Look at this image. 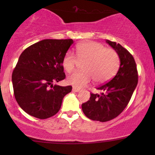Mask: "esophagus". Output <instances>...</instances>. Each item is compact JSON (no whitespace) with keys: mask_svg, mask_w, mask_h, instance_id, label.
Listing matches in <instances>:
<instances>
[{"mask_svg":"<svg viewBox=\"0 0 155 155\" xmlns=\"http://www.w3.org/2000/svg\"><path fill=\"white\" fill-rule=\"evenodd\" d=\"M81 91L80 88H79V87H73V91L74 92H79Z\"/></svg>","mask_w":155,"mask_h":155,"instance_id":"34e87169","label":"esophagus"}]
</instances>
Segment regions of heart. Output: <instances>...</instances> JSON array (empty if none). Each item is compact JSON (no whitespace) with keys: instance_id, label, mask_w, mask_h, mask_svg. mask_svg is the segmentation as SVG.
Here are the masks:
<instances>
[{"instance_id":"obj_1","label":"heart","mask_w":155,"mask_h":155,"mask_svg":"<svg viewBox=\"0 0 155 155\" xmlns=\"http://www.w3.org/2000/svg\"><path fill=\"white\" fill-rule=\"evenodd\" d=\"M76 57L72 51H68L62 60V66L68 73L74 71L79 60L84 62L83 71L76 72L68 76V82L75 87H82L91 81L103 83L112 79L118 71L120 58L112 48L97 42H85L76 47Z\"/></svg>"}]
</instances>
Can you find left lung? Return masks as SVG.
Wrapping results in <instances>:
<instances>
[{"mask_svg": "<svg viewBox=\"0 0 155 155\" xmlns=\"http://www.w3.org/2000/svg\"><path fill=\"white\" fill-rule=\"evenodd\" d=\"M106 42L119 56V70L113 79L97 87L101 94L91 93L89 101L82 104L87 118L101 122L110 121L123 112L138 83V72L132 54L119 43Z\"/></svg>", "mask_w": 155, "mask_h": 155, "instance_id": "left-lung-1", "label": "left lung"}]
</instances>
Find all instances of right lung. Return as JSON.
Instances as JSON below:
<instances>
[{
	"label": "right lung",
	"mask_w": 155,
	"mask_h": 155,
	"mask_svg": "<svg viewBox=\"0 0 155 155\" xmlns=\"http://www.w3.org/2000/svg\"><path fill=\"white\" fill-rule=\"evenodd\" d=\"M72 39H47L31 45L19 56L12 74L15 98L31 116L46 119L55 115L72 86L53 85L65 79L62 60Z\"/></svg>",
	"instance_id": "add662e5"
}]
</instances>
